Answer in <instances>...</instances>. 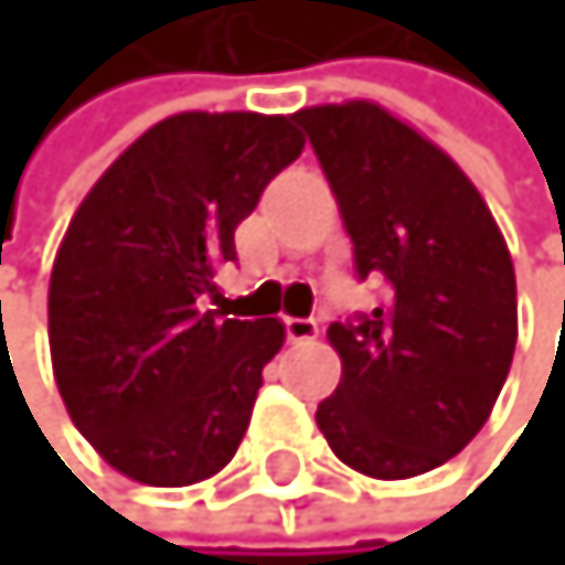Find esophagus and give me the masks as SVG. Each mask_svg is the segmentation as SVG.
Instances as JSON below:
<instances>
[{
    "label": "esophagus",
    "instance_id": "1",
    "mask_svg": "<svg viewBox=\"0 0 565 565\" xmlns=\"http://www.w3.org/2000/svg\"><path fill=\"white\" fill-rule=\"evenodd\" d=\"M318 335V321L315 318H286V339L289 343H311Z\"/></svg>",
    "mask_w": 565,
    "mask_h": 565
}]
</instances>
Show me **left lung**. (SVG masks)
<instances>
[{
  "mask_svg": "<svg viewBox=\"0 0 565 565\" xmlns=\"http://www.w3.org/2000/svg\"><path fill=\"white\" fill-rule=\"evenodd\" d=\"M385 300L332 321L343 361L318 428L347 467L399 481L443 467L492 414L516 347V276L478 186L443 148L371 102L294 116Z\"/></svg>",
  "mask_w": 565,
  "mask_h": 565,
  "instance_id": "obj_1",
  "label": "left lung"
}]
</instances>
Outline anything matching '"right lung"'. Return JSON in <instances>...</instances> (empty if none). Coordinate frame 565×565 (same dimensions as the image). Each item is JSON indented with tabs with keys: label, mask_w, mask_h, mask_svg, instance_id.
<instances>
[{
	"label": "right lung",
	"mask_w": 565,
	"mask_h": 565,
	"mask_svg": "<svg viewBox=\"0 0 565 565\" xmlns=\"http://www.w3.org/2000/svg\"><path fill=\"white\" fill-rule=\"evenodd\" d=\"M300 151L294 116L180 113L81 201L52 265L49 347L73 425L119 475L183 488L233 460L282 326L212 307L215 271Z\"/></svg>",
	"instance_id": "1"
}]
</instances>
